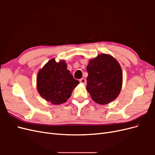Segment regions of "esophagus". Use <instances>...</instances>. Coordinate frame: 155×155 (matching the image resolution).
<instances>
[{"label": "esophagus", "mask_w": 155, "mask_h": 155, "mask_svg": "<svg viewBox=\"0 0 155 155\" xmlns=\"http://www.w3.org/2000/svg\"><path fill=\"white\" fill-rule=\"evenodd\" d=\"M79 82L83 84H86V79L84 78H81V79H79Z\"/></svg>", "instance_id": "1"}]
</instances>
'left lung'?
<instances>
[{
  "mask_svg": "<svg viewBox=\"0 0 155 155\" xmlns=\"http://www.w3.org/2000/svg\"><path fill=\"white\" fill-rule=\"evenodd\" d=\"M87 90L92 100L100 105L114 100L122 86V71L119 63L110 55L102 54L88 61Z\"/></svg>",
  "mask_w": 155,
  "mask_h": 155,
  "instance_id": "obj_1",
  "label": "left lung"
}]
</instances>
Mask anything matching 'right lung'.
I'll use <instances>...</instances> for the list:
<instances>
[{
    "mask_svg": "<svg viewBox=\"0 0 155 155\" xmlns=\"http://www.w3.org/2000/svg\"><path fill=\"white\" fill-rule=\"evenodd\" d=\"M79 81L67 70L64 61L50 59L37 74V88L40 96L54 105L66 102Z\"/></svg>",
    "mask_w": 155,
    "mask_h": 155,
    "instance_id": "add662e5",
    "label": "right lung"
}]
</instances>
